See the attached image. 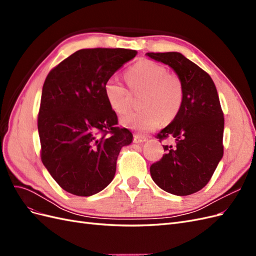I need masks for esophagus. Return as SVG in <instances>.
Listing matches in <instances>:
<instances>
[{"mask_svg": "<svg viewBox=\"0 0 256 256\" xmlns=\"http://www.w3.org/2000/svg\"><path fill=\"white\" fill-rule=\"evenodd\" d=\"M147 141L146 136H142L140 134H134V143H144Z\"/></svg>", "mask_w": 256, "mask_h": 256, "instance_id": "obj_1", "label": "esophagus"}]
</instances>
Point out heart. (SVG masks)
Instances as JSON below:
<instances>
[{"mask_svg":"<svg viewBox=\"0 0 256 256\" xmlns=\"http://www.w3.org/2000/svg\"><path fill=\"white\" fill-rule=\"evenodd\" d=\"M125 78L134 92H144V109L122 115V126L145 134L157 128L164 118L172 120L180 112L184 100L182 83L178 76L168 74L166 67L148 60H138L126 72ZM104 92L114 112L120 114L129 109L130 92L116 78L112 76L104 82Z\"/></svg>","mask_w":256,"mask_h":256,"instance_id":"1","label":"heart"}]
</instances>
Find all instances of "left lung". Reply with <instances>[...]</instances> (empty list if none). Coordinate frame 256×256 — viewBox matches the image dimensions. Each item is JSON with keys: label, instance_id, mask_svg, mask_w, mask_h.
I'll return each instance as SVG.
<instances>
[{"label": "left lung", "instance_id": "1", "mask_svg": "<svg viewBox=\"0 0 256 256\" xmlns=\"http://www.w3.org/2000/svg\"><path fill=\"white\" fill-rule=\"evenodd\" d=\"M168 65L180 79L184 100L180 112L158 134L172 138L175 146L164 145L166 154L150 166L158 187L175 196L203 189L223 157L224 118L216 85L206 72L180 52L146 53Z\"/></svg>", "mask_w": 256, "mask_h": 256}]
</instances>
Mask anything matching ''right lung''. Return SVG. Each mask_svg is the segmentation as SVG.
I'll list each match as a JSON object with an SVG mask.
<instances>
[{
	"mask_svg": "<svg viewBox=\"0 0 256 256\" xmlns=\"http://www.w3.org/2000/svg\"><path fill=\"white\" fill-rule=\"evenodd\" d=\"M136 53L82 49L44 80L37 124L40 157L53 180L72 194L90 196L104 190L113 180L122 147L132 142V134L118 127L104 85Z\"/></svg>",
	"mask_w": 256,
	"mask_h": 256,
	"instance_id": "1",
	"label": "right lung"
}]
</instances>
